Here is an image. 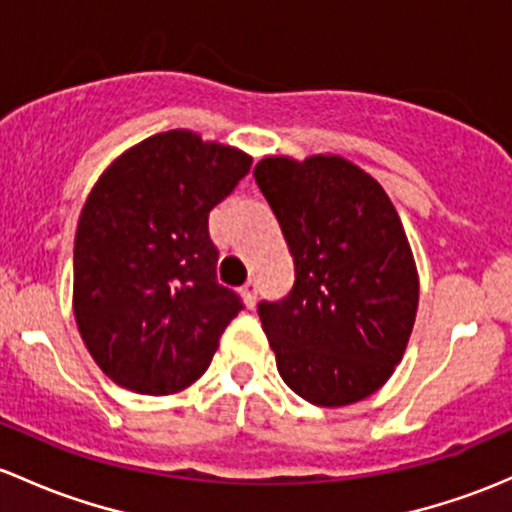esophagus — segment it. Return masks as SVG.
<instances>
[{
    "instance_id": "obj_1",
    "label": "esophagus",
    "mask_w": 512,
    "mask_h": 512,
    "mask_svg": "<svg viewBox=\"0 0 512 512\" xmlns=\"http://www.w3.org/2000/svg\"><path fill=\"white\" fill-rule=\"evenodd\" d=\"M242 299H245V304L247 306H255V301H257V282L255 279H247L245 284H242Z\"/></svg>"
}]
</instances>
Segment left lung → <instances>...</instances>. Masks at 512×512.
<instances>
[{
	"instance_id": "obj_1",
	"label": "left lung",
	"mask_w": 512,
	"mask_h": 512,
	"mask_svg": "<svg viewBox=\"0 0 512 512\" xmlns=\"http://www.w3.org/2000/svg\"><path fill=\"white\" fill-rule=\"evenodd\" d=\"M255 181L294 257V287L260 301L282 380L319 407L373 395L402 360L419 282L383 186L341 157H267Z\"/></svg>"
}]
</instances>
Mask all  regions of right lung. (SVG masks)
Returning a JSON list of instances; mask_svg holds the SVG:
<instances>
[{"mask_svg": "<svg viewBox=\"0 0 512 512\" xmlns=\"http://www.w3.org/2000/svg\"><path fill=\"white\" fill-rule=\"evenodd\" d=\"M252 159L188 129L122 154L90 191L73 250V311L102 373L142 395L196 383L242 299L218 284L208 213Z\"/></svg>", "mask_w": 512, "mask_h": 512, "instance_id": "add662e5", "label": "right lung"}]
</instances>
